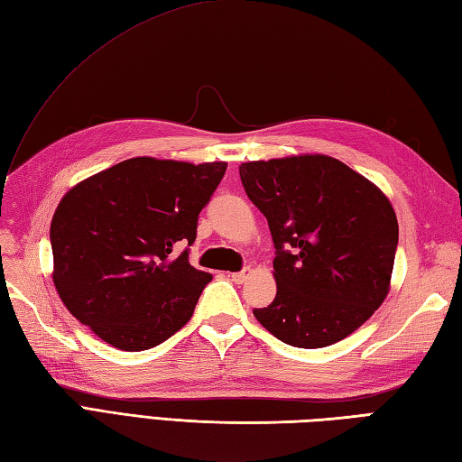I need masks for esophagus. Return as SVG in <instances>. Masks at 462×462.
I'll use <instances>...</instances> for the list:
<instances>
[{
    "mask_svg": "<svg viewBox=\"0 0 462 462\" xmlns=\"http://www.w3.org/2000/svg\"><path fill=\"white\" fill-rule=\"evenodd\" d=\"M250 273H252V270H250V268L242 270V272H234V273H232V280L236 282V283H244V282H246V280L250 278Z\"/></svg>",
    "mask_w": 462,
    "mask_h": 462,
    "instance_id": "obj_1",
    "label": "esophagus"
}]
</instances>
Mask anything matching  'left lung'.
I'll use <instances>...</instances> for the list:
<instances>
[{
  "instance_id": "left-lung-1",
  "label": "left lung",
  "mask_w": 462,
  "mask_h": 462,
  "mask_svg": "<svg viewBox=\"0 0 462 462\" xmlns=\"http://www.w3.org/2000/svg\"><path fill=\"white\" fill-rule=\"evenodd\" d=\"M248 199L266 216L276 298L254 316L293 347L337 343L389 293L399 226L375 184L326 154L240 164Z\"/></svg>"
}]
</instances>
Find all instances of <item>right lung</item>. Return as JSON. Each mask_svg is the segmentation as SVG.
<instances>
[{
    "mask_svg": "<svg viewBox=\"0 0 462 462\" xmlns=\"http://www.w3.org/2000/svg\"><path fill=\"white\" fill-rule=\"evenodd\" d=\"M226 166L136 156L73 186L49 230L53 283L71 316L123 351L186 326L212 276L176 248L194 244Z\"/></svg>",
    "mask_w": 462,
    "mask_h": 462,
    "instance_id": "right-lung-1",
    "label": "right lung"
}]
</instances>
